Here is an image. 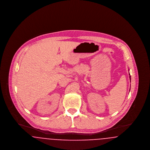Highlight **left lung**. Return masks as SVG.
Instances as JSON below:
<instances>
[{
	"label": "left lung",
	"mask_w": 150,
	"mask_h": 150,
	"mask_svg": "<svg viewBox=\"0 0 150 150\" xmlns=\"http://www.w3.org/2000/svg\"><path fill=\"white\" fill-rule=\"evenodd\" d=\"M130 75V74H129ZM129 78H130V80H131V79H130V76H129Z\"/></svg>",
	"instance_id": "obj_1"
}]
</instances>
